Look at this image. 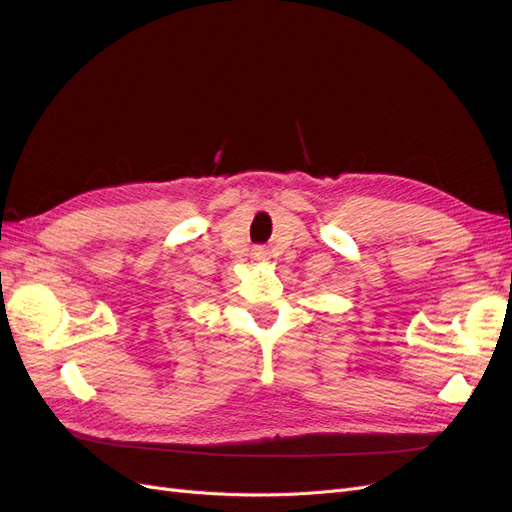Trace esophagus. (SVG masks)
I'll use <instances>...</instances> for the list:
<instances>
[{"mask_svg": "<svg viewBox=\"0 0 512 512\" xmlns=\"http://www.w3.org/2000/svg\"><path fill=\"white\" fill-rule=\"evenodd\" d=\"M252 258L256 262H267L269 260V250H267V247H256V250L252 252Z\"/></svg>", "mask_w": 512, "mask_h": 512, "instance_id": "34e87169", "label": "esophagus"}]
</instances>
